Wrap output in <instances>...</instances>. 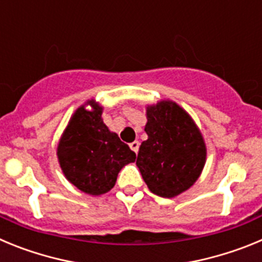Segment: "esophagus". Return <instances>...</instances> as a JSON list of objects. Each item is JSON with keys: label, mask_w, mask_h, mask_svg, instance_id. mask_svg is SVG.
<instances>
[{"label": "esophagus", "mask_w": 262, "mask_h": 262, "mask_svg": "<svg viewBox=\"0 0 262 262\" xmlns=\"http://www.w3.org/2000/svg\"><path fill=\"white\" fill-rule=\"evenodd\" d=\"M139 145H140V143L139 142H133V143H129V148H131V149H133L134 152H135V154H138V151H139Z\"/></svg>", "instance_id": "34e87169"}]
</instances>
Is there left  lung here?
Masks as SVG:
<instances>
[{"instance_id":"obj_1","label":"left lung","mask_w":262,"mask_h":262,"mask_svg":"<svg viewBox=\"0 0 262 262\" xmlns=\"http://www.w3.org/2000/svg\"><path fill=\"white\" fill-rule=\"evenodd\" d=\"M145 133L136 165L148 189L164 198L181 194L198 180L206 145L190 115L172 101L148 106Z\"/></svg>"}]
</instances>
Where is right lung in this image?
<instances>
[{
	"label": "right lung",
	"instance_id": "1",
	"mask_svg": "<svg viewBox=\"0 0 262 262\" xmlns=\"http://www.w3.org/2000/svg\"><path fill=\"white\" fill-rule=\"evenodd\" d=\"M93 110L81 106L69 120L60 139L57 157L67 180L92 195L107 193L114 187L118 173L134 163L135 152L110 133L102 118V107L92 102Z\"/></svg>",
	"mask_w": 262,
	"mask_h": 262
}]
</instances>
